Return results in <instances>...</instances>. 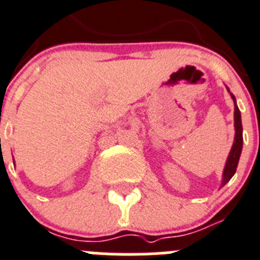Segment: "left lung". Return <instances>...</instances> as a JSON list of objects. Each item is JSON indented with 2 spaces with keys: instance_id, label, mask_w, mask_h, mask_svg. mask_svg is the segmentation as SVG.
Returning a JSON list of instances; mask_svg holds the SVG:
<instances>
[{
  "instance_id": "left-lung-1",
  "label": "left lung",
  "mask_w": 260,
  "mask_h": 260,
  "mask_svg": "<svg viewBox=\"0 0 260 260\" xmlns=\"http://www.w3.org/2000/svg\"><path fill=\"white\" fill-rule=\"evenodd\" d=\"M227 87V86H225ZM227 91L230 92V88L227 87ZM231 94L232 100H234L235 104V138H234V145L231 147V151H230L229 157H227V161H225L224 169H223V176H222V183H220V187L227 183L230 179L234 177V174L236 173L237 164H239L240 155H241L242 151V124H241V113H240L239 108H237L236 99H235L234 94L230 92Z\"/></svg>"
}]
</instances>
